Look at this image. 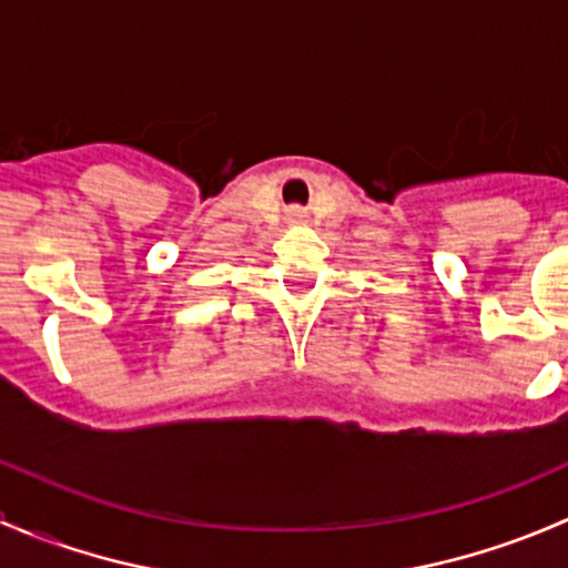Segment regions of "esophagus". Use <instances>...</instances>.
Returning <instances> with one entry per match:
<instances>
[{"mask_svg": "<svg viewBox=\"0 0 568 568\" xmlns=\"http://www.w3.org/2000/svg\"><path fill=\"white\" fill-rule=\"evenodd\" d=\"M296 214H300V211H296Z\"/></svg>", "mask_w": 568, "mask_h": 568, "instance_id": "1", "label": "esophagus"}]
</instances>
